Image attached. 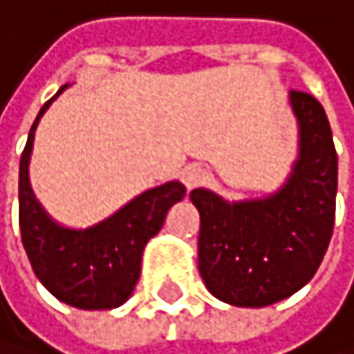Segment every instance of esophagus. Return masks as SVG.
Returning <instances> with one entry per match:
<instances>
[{
	"instance_id": "obj_1",
	"label": "esophagus",
	"mask_w": 354,
	"mask_h": 354,
	"mask_svg": "<svg viewBox=\"0 0 354 354\" xmlns=\"http://www.w3.org/2000/svg\"><path fill=\"white\" fill-rule=\"evenodd\" d=\"M206 178H208L206 169H202V167H198V165H189V167L183 171V183L187 185V189H195V187L204 185Z\"/></svg>"
}]
</instances>
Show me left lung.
<instances>
[{
	"label": "left lung",
	"instance_id": "1",
	"mask_svg": "<svg viewBox=\"0 0 354 354\" xmlns=\"http://www.w3.org/2000/svg\"><path fill=\"white\" fill-rule=\"evenodd\" d=\"M301 152L290 180L271 198L230 204L193 189L200 210V275L217 299L264 308L308 283L327 254L335 223L337 152L322 105L290 92Z\"/></svg>",
	"mask_w": 354,
	"mask_h": 354
}]
</instances>
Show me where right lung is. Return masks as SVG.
I'll return each mask as SVG.
<instances>
[{"label": "right lung", "instance_id": "right-lung-1", "mask_svg": "<svg viewBox=\"0 0 354 354\" xmlns=\"http://www.w3.org/2000/svg\"><path fill=\"white\" fill-rule=\"evenodd\" d=\"M64 88L66 86H62L59 92ZM51 100H46L34 120L21 154V241L36 277L53 297L81 310H111L131 297L139 279L146 243L163 227L167 210L180 202L187 191L176 180L150 189L118 210L113 217L88 230H66L53 223L34 200L27 180L34 131Z\"/></svg>", "mask_w": 354, "mask_h": 354}]
</instances>
